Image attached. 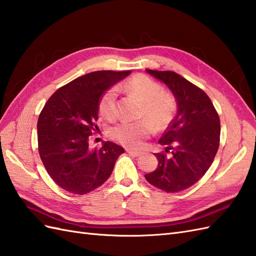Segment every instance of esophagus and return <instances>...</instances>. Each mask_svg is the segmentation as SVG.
<instances>
[{
    "mask_svg": "<svg viewBox=\"0 0 256 256\" xmlns=\"http://www.w3.org/2000/svg\"><path fill=\"white\" fill-rule=\"evenodd\" d=\"M126 152L130 154V156H134V157H138L142 155L140 152H138V150H130V148H128L126 150Z\"/></svg>",
    "mask_w": 256,
    "mask_h": 256,
    "instance_id": "obj_1",
    "label": "esophagus"
}]
</instances>
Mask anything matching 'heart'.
I'll return each mask as SVG.
<instances>
[{"mask_svg":"<svg viewBox=\"0 0 256 256\" xmlns=\"http://www.w3.org/2000/svg\"><path fill=\"white\" fill-rule=\"evenodd\" d=\"M126 92L142 104L140 118L136 122L123 121L111 130V136L124 146L138 148L150 138L155 128L157 132L166 130L176 111V97L168 90H162V85L144 74H138L126 84ZM99 111L108 120L118 116V90L110 87L104 92L99 101Z\"/></svg>","mask_w":256,"mask_h":256,"instance_id":"1","label":"heart"}]
</instances>
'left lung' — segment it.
<instances>
[{
  "instance_id": "obj_1",
  "label": "left lung",
  "mask_w": 256,
  "mask_h": 256,
  "mask_svg": "<svg viewBox=\"0 0 256 256\" xmlns=\"http://www.w3.org/2000/svg\"><path fill=\"white\" fill-rule=\"evenodd\" d=\"M146 70L170 88L178 112L159 140L166 150L155 154L158 167L145 178L164 192H181L212 166L220 142V120L203 89L172 70Z\"/></svg>"
}]
</instances>
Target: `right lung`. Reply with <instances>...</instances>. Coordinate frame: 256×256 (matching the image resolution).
Wrapping results in <instances>:
<instances>
[{
  "label": "right lung",
  "mask_w": 256,
  "mask_h": 256,
  "mask_svg": "<svg viewBox=\"0 0 256 256\" xmlns=\"http://www.w3.org/2000/svg\"><path fill=\"white\" fill-rule=\"evenodd\" d=\"M130 70H97L58 88L46 101L38 118V152L48 174L73 194L94 191L109 179L123 147L104 142L92 150L99 101L106 89Z\"/></svg>",
  "instance_id": "1"
}]
</instances>
